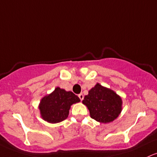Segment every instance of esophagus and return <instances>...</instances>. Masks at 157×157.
Segmentation results:
<instances>
[{"label": "esophagus", "instance_id": "esophagus-1", "mask_svg": "<svg viewBox=\"0 0 157 157\" xmlns=\"http://www.w3.org/2000/svg\"><path fill=\"white\" fill-rule=\"evenodd\" d=\"M78 97H79V98H80V100H81V101H82V100H83V98H84V97H83V94H82V93H81V94H79Z\"/></svg>", "mask_w": 157, "mask_h": 157}]
</instances>
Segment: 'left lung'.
Returning a JSON list of instances; mask_svg holds the SVG:
<instances>
[{"label": "left lung", "mask_w": 157, "mask_h": 157, "mask_svg": "<svg viewBox=\"0 0 157 157\" xmlns=\"http://www.w3.org/2000/svg\"><path fill=\"white\" fill-rule=\"evenodd\" d=\"M82 104L87 106L91 118L100 123H109L119 115L122 100L112 89L97 83L89 91Z\"/></svg>", "instance_id": "1"}]
</instances>
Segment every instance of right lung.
<instances>
[{
	"mask_svg": "<svg viewBox=\"0 0 157 157\" xmlns=\"http://www.w3.org/2000/svg\"><path fill=\"white\" fill-rule=\"evenodd\" d=\"M80 101V98L72 92L56 87L41 100L39 106L41 117L49 123H59L68 118L71 106Z\"/></svg>",
	"mask_w": 157,
	"mask_h": 157,
	"instance_id": "right-lung-1",
	"label": "right lung"
}]
</instances>
